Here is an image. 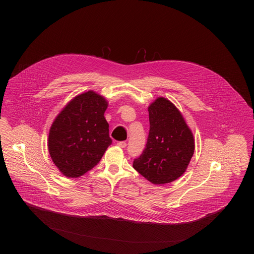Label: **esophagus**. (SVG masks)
<instances>
[{
    "mask_svg": "<svg viewBox=\"0 0 254 254\" xmlns=\"http://www.w3.org/2000/svg\"><path fill=\"white\" fill-rule=\"evenodd\" d=\"M118 146L120 148H126L127 147V142L126 141H119L118 142Z\"/></svg>",
    "mask_w": 254,
    "mask_h": 254,
    "instance_id": "obj_1",
    "label": "esophagus"
}]
</instances>
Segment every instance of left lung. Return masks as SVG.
Wrapping results in <instances>:
<instances>
[{
	"label": "left lung",
	"mask_w": 254,
	"mask_h": 254,
	"mask_svg": "<svg viewBox=\"0 0 254 254\" xmlns=\"http://www.w3.org/2000/svg\"><path fill=\"white\" fill-rule=\"evenodd\" d=\"M149 118L146 148L132 167L153 184L171 183L186 171L195 150L194 137L178 108L164 97L149 106Z\"/></svg>",
	"instance_id": "1"
}]
</instances>
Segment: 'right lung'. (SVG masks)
<instances>
[{
    "mask_svg": "<svg viewBox=\"0 0 254 254\" xmlns=\"http://www.w3.org/2000/svg\"><path fill=\"white\" fill-rule=\"evenodd\" d=\"M104 97L87 91L72 99L52 124L48 150L53 163L68 178H78L95 167L112 144L104 119Z\"/></svg>",
    "mask_w": 254,
    "mask_h": 254,
    "instance_id": "add662e5",
    "label": "right lung"
}]
</instances>
